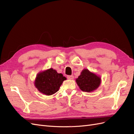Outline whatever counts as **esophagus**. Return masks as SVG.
I'll return each instance as SVG.
<instances>
[{
  "mask_svg": "<svg viewBox=\"0 0 134 134\" xmlns=\"http://www.w3.org/2000/svg\"><path fill=\"white\" fill-rule=\"evenodd\" d=\"M67 78L68 79H70V80H71L74 78V76L73 75H68L67 76Z\"/></svg>",
  "mask_w": 134,
  "mask_h": 134,
  "instance_id": "obj_1",
  "label": "esophagus"
}]
</instances>
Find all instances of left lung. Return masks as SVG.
<instances>
[{"label":"left lung","instance_id":"8db88e82","mask_svg":"<svg viewBox=\"0 0 134 134\" xmlns=\"http://www.w3.org/2000/svg\"><path fill=\"white\" fill-rule=\"evenodd\" d=\"M77 84L84 92H92L98 88L100 83V78L88 69H84L76 79Z\"/></svg>","mask_w":134,"mask_h":134}]
</instances>
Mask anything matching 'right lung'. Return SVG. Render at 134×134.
I'll list each match as a JSON object with an SVG mask.
<instances>
[{
  "instance_id": "1",
  "label": "right lung",
  "mask_w": 134,
  "mask_h": 134,
  "mask_svg": "<svg viewBox=\"0 0 134 134\" xmlns=\"http://www.w3.org/2000/svg\"><path fill=\"white\" fill-rule=\"evenodd\" d=\"M66 78L53 69L39 73L35 80V86L44 94L52 95L59 91L63 81Z\"/></svg>"
}]
</instances>
